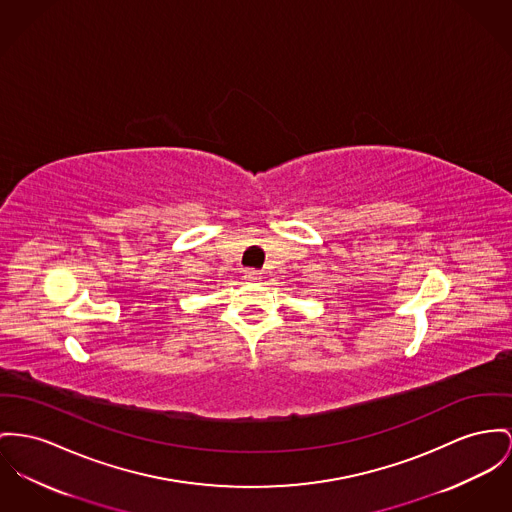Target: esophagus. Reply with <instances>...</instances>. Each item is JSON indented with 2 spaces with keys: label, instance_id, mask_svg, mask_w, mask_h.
Returning <instances> with one entry per match:
<instances>
[{
  "label": "esophagus",
  "instance_id": "34e87169",
  "mask_svg": "<svg viewBox=\"0 0 512 512\" xmlns=\"http://www.w3.org/2000/svg\"><path fill=\"white\" fill-rule=\"evenodd\" d=\"M244 279L248 283H258V281H262V273L258 270H244Z\"/></svg>",
  "mask_w": 512,
  "mask_h": 512
}]
</instances>
